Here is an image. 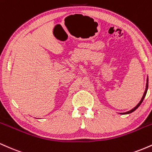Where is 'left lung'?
I'll list each match as a JSON object with an SVG mask.
<instances>
[{"mask_svg":"<svg viewBox=\"0 0 152 152\" xmlns=\"http://www.w3.org/2000/svg\"><path fill=\"white\" fill-rule=\"evenodd\" d=\"M148 81H149V79H148V78H147V80H146V89H145V91H144V95H143L142 98V99H141V101H140V102H139V104H138L134 108V109H132V110H130V111H127V112L123 113V114H131V113H132V112H133V111H135V110L137 109V108L139 107V106L141 105V104H142L143 101H144V99L145 98V96H146V92H147V90H148V84H149V82H148Z\"/></svg>","mask_w":152,"mask_h":152,"instance_id":"obj_1","label":"left lung"}]
</instances>
